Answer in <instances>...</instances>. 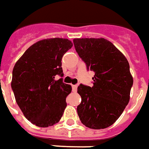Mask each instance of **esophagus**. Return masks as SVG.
I'll list each match as a JSON object with an SVG mask.
<instances>
[{
  "instance_id": "1",
  "label": "esophagus",
  "mask_w": 149,
  "mask_h": 149,
  "mask_svg": "<svg viewBox=\"0 0 149 149\" xmlns=\"http://www.w3.org/2000/svg\"><path fill=\"white\" fill-rule=\"evenodd\" d=\"M77 87H78L77 84H74V85H72V91H73V92H77Z\"/></svg>"
}]
</instances>
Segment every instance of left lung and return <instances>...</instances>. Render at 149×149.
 I'll use <instances>...</instances> for the list:
<instances>
[{
	"label": "left lung",
	"instance_id": "8db88e82",
	"mask_svg": "<svg viewBox=\"0 0 149 149\" xmlns=\"http://www.w3.org/2000/svg\"><path fill=\"white\" fill-rule=\"evenodd\" d=\"M75 49L95 72L93 86L81 84V103L77 113L81 123L93 129L113 125L129 102L133 78L125 55L104 38H76Z\"/></svg>",
	"mask_w": 149,
	"mask_h": 149
}]
</instances>
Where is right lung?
<instances>
[{"mask_svg":"<svg viewBox=\"0 0 149 149\" xmlns=\"http://www.w3.org/2000/svg\"><path fill=\"white\" fill-rule=\"evenodd\" d=\"M72 47L65 38L40 40L16 62L11 86L21 112L36 126L46 128L60 121L67 106L70 84L56 76H63L61 59Z\"/></svg>","mask_w":149,"mask_h":149,"instance_id":"right-lung-1","label":"right lung"}]
</instances>
